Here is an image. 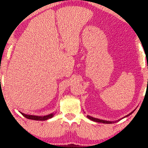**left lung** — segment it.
<instances>
[{"label": "left lung", "mask_w": 148, "mask_h": 148, "mask_svg": "<svg viewBox=\"0 0 148 148\" xmlns=\"http://www.w3.org/2000/svg\"><path fill=\"white\" fill-rule=\"evenodd\" d=\"M132 112L130 113V114L127 115V116H129V115H130L131 114H132ZM88 116V118L89 119H90V120H92L93 121H95V122H98V123H106V124H110V123H112V122H110V121H104V120H100V119H96V118H94V117H92L90 116Z\"/></svg>", "instance_id": "left-lung-1"}]
</instances>
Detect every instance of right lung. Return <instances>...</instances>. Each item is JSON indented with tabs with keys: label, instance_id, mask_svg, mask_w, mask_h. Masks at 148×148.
<instances>
[{
	"label": "right lung",
	"instance_id": "right-lung-1",
	"mask_svg": "<svg viewBox=\"0 0 148 148\" xmlns=\"http://www.w3.org/2000/svg\"><path fill=\"white\" fill-rule=\"evenodd\" d=\"M21 114L23 115V116H25V118H27L28 119H31V120H36V121H46L48 120L52 117L54 116V113H52V114H48L46 116H34V115H27L24 114V113L21 112Z\"/></svg>",
	"mask_w": 148,
	"mask_h": 148
}]
</instances>
